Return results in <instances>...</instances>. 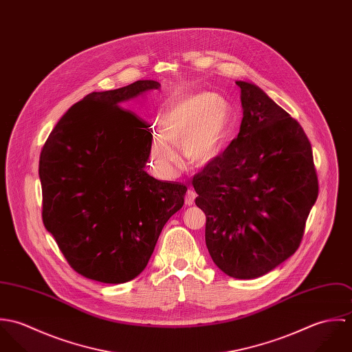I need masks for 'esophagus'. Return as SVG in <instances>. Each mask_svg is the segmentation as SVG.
I'll return each instance as SVG.
<instances>
[{"label": "esophagus", "instance_id": "34e87169", "mask_svg": "<svg viewBox=\"0 0 352 352\" xmlns=\"http://www.w3.org/2000/svg\"><path fill=\"white\" fill-rule=\"evenodd\" d=\"M195 198H197L195 191L188 190V191H187V194H186V204H187V206H192V204L195 203Z\"/></svg>", "mask_w": 352, "mask_h": 352}]
</instances>
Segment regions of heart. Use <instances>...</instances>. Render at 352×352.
I'll list each match as a JSON object with an SVG mask.
<instances>
[{
	"instance_id": "heart-1",
	"label": "heart",
	"mask_w": 352,
	"mask_h": 352,
	"mask_svg": "<svg viewBox=\"0 0 352 352\" xmlns=\"http://www.w3.org/2000/svg\"><path fill=\"white\" fill-rule=\"evenodd\" d=\"M232 108L223 96L210 92L186 94L170 101L160 118L161 127L153 129L149 160L162 179L176 176L180 144L184 158L194 165L214 161L226 144Z\"/></svg>"
}]
</instances>
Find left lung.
Masks as SVG:
<instances>
[{
    "label": "left lung",
    "instance_id": "1",
    "mask_svg": "<svg viewBox=\"0 0 352 352\" xmlns=\"http://www.w3.org/2000/svg\"><path fill=\"white\" fill-rule=\"evenodd\" d=\"M236 84L244 113L240 133L192 186L212 261L232 278L254 279L298 250L318 182L300 123L257 85Z\"/></svg>",
    "mask_w": 352,
    "mask_h": 352
}]
</instances>
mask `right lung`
Returning a JSON list of instances; mask_svg holds the SVG:
<instances>
[{
  "label": "right lung",
  "mask_w": 352,
  "mask_h": 352,
  "mask_svg": "<svg viewBox=\"0 0 352 352\" xmlns=\"http://www.w3.org/2000/svg\"><path fill=\"white\" fill-rule=\"evenodd\" d=\"M153 80L94 92L51 131L39 160L43 223L72 268L119 285L148 265L187 187L145 170L151 129L123 105L160 89Z\"/></svg>",
  "instance_id": "add662e5"
}]
</instances>
